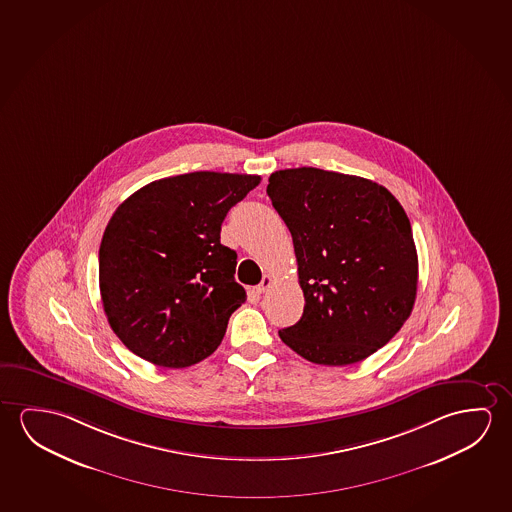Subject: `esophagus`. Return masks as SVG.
<instances>
[{
  "label": "esophagus",
  "mask_w": 512,
  "mask_h": 512,
  "mask_svg": "<svg viewBox=\"0 0 512 512\" xmlns=\"http://www.w3.org/2000/svg\"><path fill=\"white\" fill-rule=\"evenodd\" d=\"M271 284H273V276L264 275L262 282L255 287V292H257V294H264V292L268 291L269 287H271Z\"/></svg>",
  "instance_id": "esophagus-1"
}]
</instances>
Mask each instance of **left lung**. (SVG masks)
<instances>
[{
	"mask_svg": "<svg viewBox=\"0 0 512 512\" xmlns=\"http://www.w3.org/2000/svg\"><path fill=\"white\" fill-rule=\"evenodd\" d=\"M268 195L291 230L305 296L280 339L308 362H362L401 330L417 298L402 205L376 182L312 166L271 173Z\"/></svg>",
	"mask_w": 512,
	"mask_h": 512,
	"instance_id": "1",
	"label": "left lung"
}]
</instances>
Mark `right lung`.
Here are the masks:
<instances>
[{
	"instance_id": "right-lung-1",
	"label": "right lung",
	"mask_w": 512,
	"mask_h": 512,
	"mask_svg": "<svg viewBox=\"0 0 512 512\" xmlns=\"http://www.w3.org/2000/svg\"><path fill=\"white\" fill-rule=\"evenodd\" d=\"M259 175L193 172L150 182L118 205L99 248L111 330L143 360L182 369L218 349L246 301L221 223Z\"/></svg>"
}]
</instances>
